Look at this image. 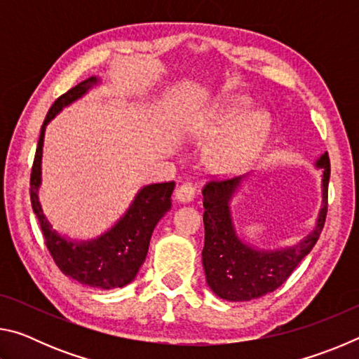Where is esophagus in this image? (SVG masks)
Here are the masks:
<instances>
[{"label": "esophagus", "instance_id": "1", "mask_svg": "<svg viewBox=\"0 0 359 359\" xmlns=\"http://www.w3.org/2000/svg\"><path fill=\"white\" fill-rule=\"evenodd\" d=\"M194 198V188L190 184H182L177 187V190H175V199H177L179 203H191Z\"/></svg>", "mask_w": 359, "mask_h": 359}]
</instances>
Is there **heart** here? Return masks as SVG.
I'll return each mask as SVG.
<instances>
[{
	"label": "heart",
	"mask_w": 359,
	"mask_h": 359,
	"mask_svg": "<svg viewBox=\"0 0 359 359\" xmlns=\"http://www.w3.org/2000/svg\"><path fill=\"white\" fill-rule=\"evenodd\" d=\"M271 135V120L263 112H252L244 95H229L203 115L194 136L214 142L208 165L215 174L234 175L257 160Z\"/></svg>",
	"instance_id": "obj_1"
}]
</instances>
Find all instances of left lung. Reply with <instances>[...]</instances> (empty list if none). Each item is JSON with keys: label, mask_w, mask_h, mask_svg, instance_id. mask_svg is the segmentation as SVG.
Wrapping results in <instances>:
<instances>
[{"label": "left lung", "mask_w": 359, "mask_h": 359, "mask_svg": "<svg viewBox=\"0 0 359 359\" xmlns=\"http://www.w3.org/2000/svg\"><path fill=\"white\" fill-rule=\"evenodd\" d=\"M321 169V208L313 229L294 245L264 250L248 244L234 226L231 201L250 174L231 180L209 182L204 198V248L203 266L205 282L214 293L226 301H252L277 290L294 267L317 244L327 212L330 156L325 151L315 160Z\"/></svg>", "instance_id": "8db88e82"}]
</instances>
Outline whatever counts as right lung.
<instances>
[{"label": "right lung", "instance_id": "right-lung-1", "mask_svg": "<svg viewBox=\"0 0 359 359\" xmlns=\"http://www.w3.org/2000/svg\"><path fill=\"white\" fill-rule=\"evenodd\" d=\"M102 83L92 76L60 96L41 126V136L29 179V194L34 215L38 217L46 245L60 271L72 280L100 290L121 288L135 280L149 252L151 233L163 215L171 209V194L175 184L144 185L136 193L130 208L104 233L93 239H71L52 226L42 210L39 188L42 184V147L46 128L65 107L81 100L90 90Z\"/></svg>", "mask_w": 359, "mask_h": 359}]
</instances>
